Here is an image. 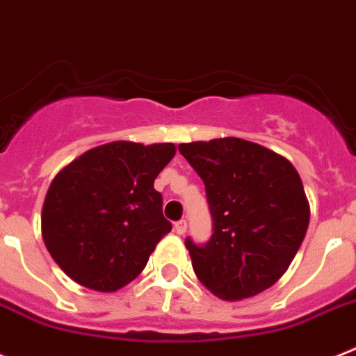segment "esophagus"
<instances>
[{
	"instance_id": "1",
	"label": "esophagus",
	"mask_w": 356,
	"mask_h": 356,
	"mask_svg": "<svg viewBox=\"0 0 356 356\" xmlns=\"http://www.w3.org/2000/svg\"><path fill=\"white\" fill-rule=\"evenodd\" d=\"M186 229H188V222L184 220V218H181L179 222H175V233L184 234L186 233Z\"/></svg>"
}]
</instances>
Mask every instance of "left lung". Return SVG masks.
Here are the masks:
<instances>
[{
    "label": "left lung",
    "mask_w": 356,
    "mask_h": 356,
    "mask_svg": "<svg viewBox=\"0 0 356 356\" xmlns=\"http://www.w3.org/2000/svg\"><path fill=\"white\" fill-rule=\"evenodd\" d=\"M206 186L213 233L186 238L197 277L225 301L252 298L280 280L299 251L310 208L290 161L240 138L181 143Z\"/></svg>",
    "instance_id": "obj_1"
}]
</instances>
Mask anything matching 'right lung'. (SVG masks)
<instances>
[{
    "mask_svg": "<svg viewBox=\"0 0 356 356\" xmlns=\"http://www.w3.org/2000/svg\"><path fill=\"white\" fill-rule=\"evenodd\" d=\"M174 156V143L114 141L58 172L42 206V238L71 280L114 292L140 276L172 231L154 181Z\"/></svg>",
    "mask_w": 356,
    "mask_h": 356,
    "instance_id": "1",
    "label": "right lung"
}]
</instances>
